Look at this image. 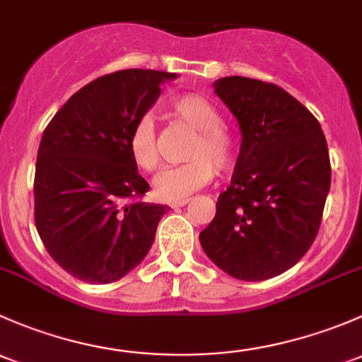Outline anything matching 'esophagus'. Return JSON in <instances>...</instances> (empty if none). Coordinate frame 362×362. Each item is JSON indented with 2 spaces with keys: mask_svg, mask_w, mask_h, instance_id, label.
I'll list each match as a JSON object with an SVG mask.
<instances>
[{
  "mask_svg": "<svg viewBox=\"0 0 362 362\" xmlns=\"http://www.w3.org/2000/svg\"><path fill=\"white\" fill-rule=\"evenodd\" d=\"M188 202H189V199H182V200H177V202H170L169 207L170 209H177V207L186 206V204H188Z\"/></svg>",
  "mask_w": 362,
  "mask_h": 362,
  "instance_id": "34e87169",
  "label": "esophagus"
}]
</instances>
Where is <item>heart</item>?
<instances>
[{
	"label": "heart",
	"mask_w": 362,
	"mask_h": 362,
	"mask_svg": "<svg viewBox=\"0 0 362 362\" xmlns=\"http://www.w3.org/2000/svg\"><path fill=\"white\" fill-rule=\"evenodd\" d=\"M170 113L193 130L186 150L188 162L162 170L153 181L156 199L177 202L186 199L214 177L216 169L226 173L237 162V139L226 127L218 107L199 94H185L174 99ZM129 151L134 163L144 173H153L160 163L158 141L153 120L137 118L129 136Z\"/></svg>",
	"instance_id": "obj_1"
}]
</instances>
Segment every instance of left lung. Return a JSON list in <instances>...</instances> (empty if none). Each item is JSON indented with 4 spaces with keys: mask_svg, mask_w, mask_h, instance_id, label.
<instances>
[{
    "mask_svg": "<svg viewBox=\"0 0 362 362\" xmlns=\"http://www.w3.org/2000/svg\"><path fill=\"white\" fill-rule=\"evenodd\" d=\"M214 88L240 125L242 144L200 244L232 277L264 281L300 262L317 237L331 185L326 137L277 85L226 76Z\"/></svg>",
    "mask_w": 362,
    "mask_h": 362,
    "instance_id": "8db88e82",
    "label": "left lung"
}]
</instances>
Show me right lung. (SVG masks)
<instances>
[{
    "label": "right lung",
    "mask_w": 362,
    "mask_h": 362,
    "mask_svg": "<svg viewBox=\"0 0 362 362\" xmlns=\"http://www.w3.org/2000/svg\"><path fill=\"white\" fill-rule=\"evenodd\" d=\"M173 78L153 69L104 74L71 95L45 129L36 230L54 262L80 281H118L153 244L167 207L143 202L150 185L137 173L129 136Z\"/></svg>",
    "instance_id": "right-lung-1"
}]
</instances>
